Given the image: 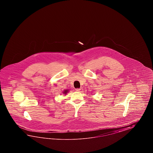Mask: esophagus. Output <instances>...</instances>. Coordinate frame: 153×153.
<instances>
[{
	"label": "esophagus",
	"instance_id": "esophagus-1",
	"mask_svg": "<svg viewBox=\"0 0 153 153\" xmlns=\"http://www.w3.org/2000/svg\"><path fill=\"white\" fill-rule=\"evenodd\" d=\"M75 90L76 91H79V92H81L83 90V89L82 88H76Z\"/></svg>",
	"mask_w": 153,
	"mask_h": 153
}]
</instances>
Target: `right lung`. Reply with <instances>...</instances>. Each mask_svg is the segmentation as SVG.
Wrapping results in <instances>:
<instances>
[{
	"instance_id": "1",
	"label": "right lung",
	"mask_w": 153,
	"mask_h": 153,
	"mask_svg": "<svg viewBox=\"0 0 153 153\" xmlns=\"http://www.w3.org/2000/svg\"><path fill=\"white\" fill-rule=\"evenodd\" d=\"M67 92H68V90H65V91H64V92H63V94H67Z\"/></svg>"
}]
</instances>
